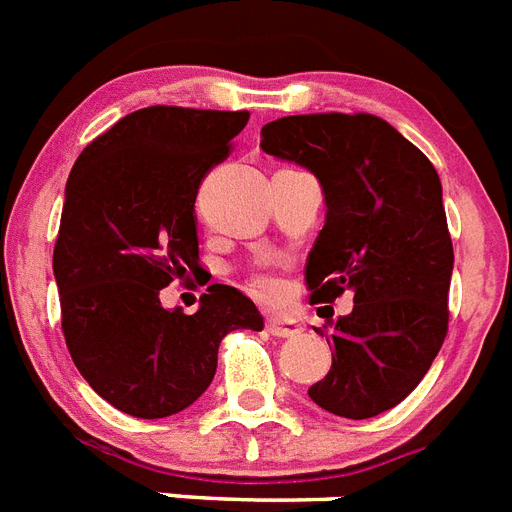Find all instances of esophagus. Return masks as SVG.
I'll use <instances>...</instances> for the list:
<instances>
[{"label":"esophagus","instance_id":"34e87169","mask_svg":"<svg viewBox=\"0 0 512 512\" xmlns=\"http://www.w3.org/2000/svg\"><path fill=\"white\" fill-rule=\"evenodd\" d=\"M268 333L276 338H296L302 333V325L296 320H289V317H268Z\"/></svg>","mask_w":512,"mask_h":512}]
</instances>
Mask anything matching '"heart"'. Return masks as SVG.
I'll return each mask as SVG.
<instances>
[{
	"label": "heart",
	"instance_id": "heart-1",
	"mask_svg": "<svg viewBox=\"0 0 512 512\" xmlns=\"http://www.w3.org/2000/svg\"><path fill=\"white\" fill-rule=\"evenodd\" d=\"M249 289L255 291L257 296L273 299V296L281 294V278H278L276 270L255 268L252 273H249Z\"/></svg>",
	"mask_w": 512,
	"mask_h": 512
}]
</instances>
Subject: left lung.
I'll return each instance as SVG.
<instances>
[{
    "instance_id": "1",
    "label": "left lung",
    "mask_w": 512,
    "mask_h": 512,
    "mask_svg": "<svg viewBox=\"0 0 512 512\" xmlns=\"http://www.w3.org/2000/svg\"><path fill=\"white\" fill-rule=\"evenodd\" d=\"M260 148L317 176L325 226L307 257L309 302L354 294L333 322V364L309 398L369 419L422 382L448 336L453 242L442 184L422 150L375 114H299L263 127Z\"/></svg>"
}]
</instances>
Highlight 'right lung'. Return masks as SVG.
<instances>
[{
	"label": "right lung",
	"instance_id": "right-lung-1",
	"mask_svg": "<svg viewBox=\"0 0 512 512\" xmlns=\"http://www.w3.org/2000/svg\"><path fill=\"white\" fill-rule=\"evenodd\" d=\"M249 111L148 106L77 156L54 244L62 333L72 362L114 409L179 414L213 382L231 330H263L255 302L208 286L195 315L163 309L161 289L197 268L195 197L226 161Z\"/></svg>",
	"mask_w": 512,
	"mask_h": 512
}]
</instances>
